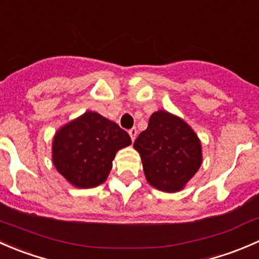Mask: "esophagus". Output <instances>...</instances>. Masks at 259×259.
<instances>
[{
  "label": "esophagus",
  "instance_id": "1",
  "mask_svg": "<svg viewBox=\"0 0 259 259\" xmlns=\"http://www.w3.org/2000/svg\"><path fill=\"white\" fill-rule=\"evenodd\" d=\"M128 133H130V136H131V140L132 141H135L136 140V137H137V130L136 128H132V130H130L128 131Z\"/></svg>",
  "mask_w": 259,
  "mask_h": 259
}]
</instances>
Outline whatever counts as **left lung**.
<instances>
[{
    "label": "left lung",
    "mask_w": 259,
    "mask_h": 259,
    "mask_svg": "<svg viewBox=\"0 0 259 259\" xmlns=\"http://www.w3.org/2000/svg\"><path fill=\"white\" fill-rule=\"evenodd\" d=\"M133 147L142 159L147 182L167 193L185 188L202 164L198 136L181 117L164 110L152 113Z\"/></svg>",
    "instance_id": "left-lung-1"
}]
</instances>
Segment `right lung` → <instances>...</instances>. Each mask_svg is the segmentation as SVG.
<instances>
[{
	"instance_id": "obj_1",
	"label": "right lung",
	"mask_w": 259,
	"mask_h": 259,
	"mask_svg": "<svg viewBox=\"0 0 259 259\" xmlns=\"http://www.w3.org/2000/svg\"><path fill=\"white\" fill-rule=\"evenodd\" d=\"M131 143L118 124L87 111L55 133L53 166L73 187L95 188L107 180L117 152Z\"/></svg>"
}]
</instances>
